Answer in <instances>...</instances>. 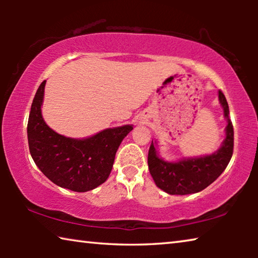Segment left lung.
Returning <instances> with one entry per match:
<instances>
[{"label":"left lung","mask_w":258,"mask_h":258,"mask_svg":"<svg viewBox=\"0 0 258 258\" xmlns=\"http://www.w3.org/2000/svg\"><path fill=\"white\" fill-rule=\"evenodd\" d=\"M218 100L228 125L223 143L212 155L167 161L157 151V142H151L148 154L149 171L156 185L168 195L197 194L212 184L230 163L233 154V126L229 118V104L221 91H218Z\"/></svg>","instance_id":"8db88e82"}]
</instances>
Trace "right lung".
I'll return each instance as SVG.
<instances>
[{"label":"right lung","mask_w":258,"mask_h":258,"mask_svg":"<svg viewBox=\"0 0 258 258\" xmlns=\"http://www.w3.org/2000/svg\"><path fill=\"white\" fill-rule=\"evenodd\" d=\"M46 81L33 100L27 125L32 158L54 184L75 192H86L102 184L111 172L117 149L133 125L103 130L84 139L54 132L42 116Z\"/></svg>","instance_id":"right-lung-1"}]
</instances>
